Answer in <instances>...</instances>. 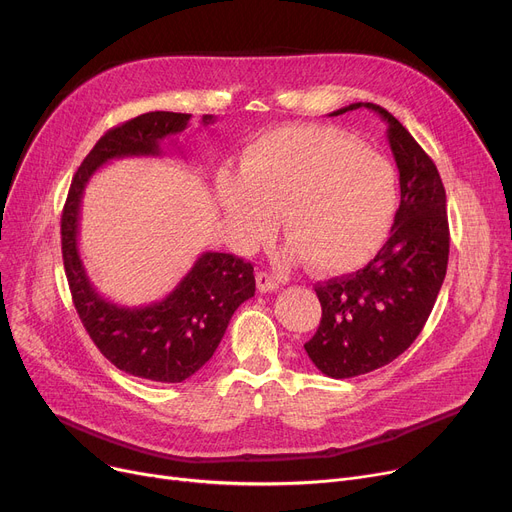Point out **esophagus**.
I'll use <instances>...</instances> for the list:
<instances>
[{"mask_svg": "<svg viewBox=\"0 0 512 512\" xmlns=\"http://www.w3.org/2000/svg\"><path fill=\"white\" fill-rule=\"evenodd\" d=\"M257 288H259V292H274V290L280 288V280L274 274L259 272L257 274Z\"/></svg>", "mask_w": 512, "mask_h": 512, "instance_id": "34e87169", "label": "esophagus"}]
</instances>
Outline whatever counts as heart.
Instances as JSON below:
<instances>
[{
    "mask_svg": "<svg viewBox=\"0 0 512 512\" xmlns=\"http://www.w3.org/2000/svg\"><path fill=\"white\" fill-rule=\"evenodd\" d=\"M215 199L238 249L265 245L282 215L288 259L348 274L388 240L398 180L386 157L340 130L280 126L249 143L238 174L215 178Z\"/></svg>",
    "mask_w": 512,
    "mask_h": 512,
    "instance_id": "1",
    "label": "heart"
}]
</instances>
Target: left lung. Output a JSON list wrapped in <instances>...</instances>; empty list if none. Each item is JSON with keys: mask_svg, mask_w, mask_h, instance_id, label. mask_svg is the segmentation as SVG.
I'll list each match as a JSON object with an SVG mask.
<instances>
[{"mask_svg": "<svg viewBox=\"0 0 512 512\" xmlns=\"http://www.w3.org/2000/svg\"><path fill=\"white\" fill-rule=\"evenodd\" d=\"M359 107L388 124L400 205L390 238L363 270L315 284L321 321L305 351L334 380L384 367L415 342L438 299L450 249L446 191L432 157L380 105L359 101L330 116Z\"/></svg>", "mask_w": 512, "mask_h": 512, "instance_id": "obj_1", "label": "left lung"}]
</instances>
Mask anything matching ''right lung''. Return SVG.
<instances>
[{
  "instance_id": "obj_1",
  "label": "right lung",
  "mask_w": 512,
  "mask_h": 512,
  "mask_svg": "<svg viewBox=\"0 0 512 512\" xmlns=\"http://www.w3.org/2000/svg\"><path fill=\"white\" fill-rule=\"evenodd\" d=\"M213 116H203L207 126ZM191 114L149 112L107 130L72 178L62 213V257L76 313L101 355L124 373L176 384L215 353L234 311L255 294L253 265L230 253H203L166 299L122 307L103 299L78 253L80 201L91 176L110 159L164 155L159 143L180 134Z\"/></svg>"
}]
</instances>
